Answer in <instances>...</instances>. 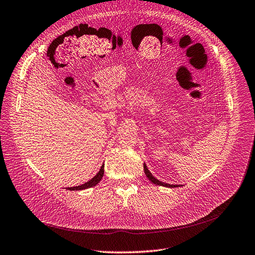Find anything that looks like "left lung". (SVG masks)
<instances>
[{"label": "left lung", "instance_id": "left-lung-1", "mask_svg": "<svg viewBox=\"0 0 255 255\" xmlns=\"http://www.w3.org/2000/svg\"><path fill=\"white\" fill-rule=\"evenodd\" d=\"M144 171H145V173H146V175H147V178L153 183V184H155V185H159V186H163V187H168V188H175V187H180L179 185H169V184H166V183H163V182H160L159 180H157V179H155L153 175H152V173L148 170V168H147V166H146V164H144Z\"/></svg>", "mask_w": 255, "mask_h": 255}]
</instances>
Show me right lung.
Segmentation results:
<instances>
[{
    "label": "right lung",
    "mask_w": 255,
    "mask_h": 255,
    "mask_svg": "<svg viewBox=\"0 0 255 255\" xmlns=\"http://www.w3.org/2000/svg\"><path fill=\"white\" fill-rule=\"evenodd\" d=\"M103 174H104V164H102L100 170L98 171V173L95 175V177L90 180L89 182L81 185V186H76V187H68L66 188L67 190H70V191H78V190H84V189H88V188H91V187H94L96 186L98 183H99L101 181V179L103 178Z\"/></svg>",
    "instance_id": "right-lung-1"
}]
</instances>
